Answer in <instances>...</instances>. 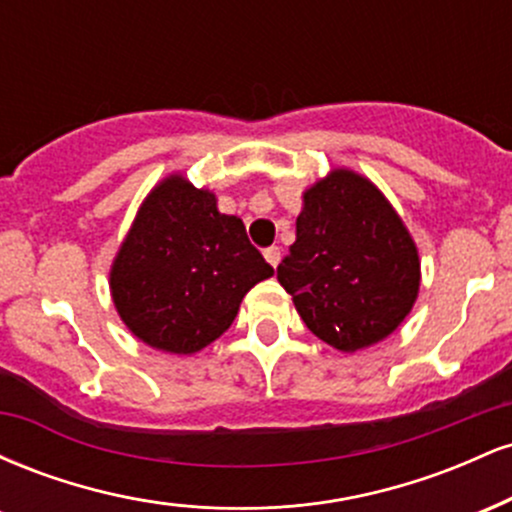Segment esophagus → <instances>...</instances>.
Returning <instances> with one entry per match:
<instances>
[{"mask_svg": "<svg viewBox=\"0 0 512 512\" xmlns=\"http://www.w3.org/2000/svg\"><path fill=\"white\" fill-rule=\"evenodd\" d=\"M264 257H267V262L272 264V267H276V264L281 262V250L276 248V245H272V248L264 250Z\"/></svg>", "mask_w": 512, "mask_h": 512, "instance_id": "obj_1", "label": "esophagus"}]
</instances>
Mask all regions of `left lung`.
<instances>
[{
    "mask_svg": "<svg viewBox=\"0 0 512 512\" xmlns=\"http://www.w3.org/2000/svg\"><path fill=\"white\" fill-rule=\"evenodd\" d=\"M308 330L339 351L399 327L419 293V255L378 187L334 170L303 195L296 243L276 267Z\"/></svg>",
    "mask_w": 512,
    "mask_h": 512,
    "instance_id": "1",
    "label": "left lung"
}]
</instances>
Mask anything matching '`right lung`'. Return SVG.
<instances>
[{
    "label": "right lung",
    "mask_w": 512,
    "mask_h": 512,
    "mask_svg": "<svg viewBox=\"0 0 512 512\" xmlns=\"http://www.w3.org/2000/svg\"><path fill=\"white\" fill-rule=\"evenodd\" d=\"M272 274L238 216L170 175L139 209L110 269V291L134 337L195 354L231 327L245 293Z\"/></svg>",
    "instance_id": "right-lung-1"
}]
</instances>
